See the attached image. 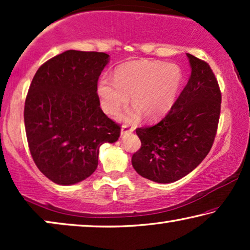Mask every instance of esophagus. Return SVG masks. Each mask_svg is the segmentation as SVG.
<instances>
[{
    "mask_svg": "<svg viewBox=\"0 0 250 250\" xmlns=\"http://www.w3.org/2000/svg\"><path fill=\"white\" fill-rule=\"evenodd\" d=\"M133 127H129V125H127V124H124L122 126V135L123 134H126V133H128V132H133Z\"/></svg>",
    "mask_w": 250,
    "mask_h": 250,
    "instance_id": "esophagus-1",
    "label": "esophagus"
}]
</instances>
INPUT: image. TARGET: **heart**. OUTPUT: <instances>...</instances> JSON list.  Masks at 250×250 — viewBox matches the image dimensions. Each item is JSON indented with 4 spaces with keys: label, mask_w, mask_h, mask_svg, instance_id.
<instances>
[{
    "label": "heart",
    "mask_w": 250,
    "mask_h": 250,
    "mask_svg": "<svg viewBox=\"0 0 250 250\" xmlns=\"http://www.w3.org/2000/svg\"><path fill=\"white\" fill-rule=\"evenodd\" d=\"M182 78L181 68L175 63L131 61L116 68L114 81L101 78L97 93L101 108L109 115H117L131 97L135 108L125 115V119L135 121L140 112L146 119H155L172 107Z\"/></svg>",
    "instance_id": "b5f03b06"
}]
</instances>
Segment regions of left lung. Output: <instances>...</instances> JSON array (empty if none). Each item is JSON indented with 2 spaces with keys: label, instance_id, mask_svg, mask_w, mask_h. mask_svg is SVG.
<instances>
[{
  "label": "left lung",
  "instance_id": "obj_1",
  "mask_svg": "<svg viewBox=\"0 0 250 250\" xmlns=\"http://www.w3.org/2000/svg\"><path fill=\"white\" fill-rule=\"evenodd\" d=\"M189 81L165 117L136 128L141 148L132 157L140 175L158 183H172L196 168L210 151L216 136L222 95L206 61L187 53Z\"/></svg>",
  "mask_w": 250,
  "mask_h": 250
}]
</instances>
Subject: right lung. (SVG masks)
Returning a JSON list of instances; mask_svg holds the SVG:
<instances>
[{"label": "right lung", "mask_w": 250, "mask_h": 250, "mask_svg": "<svg viewBox=\"0 0 250 250\" xmlns=\"http://www.w3.org/2000/svg\"><path fill=\"white\" fill-rule=\"evenodd\" d=\"M104 52L68 50L36 71L25 101V129L34 163L61 186L81 182L98 167L99 149L114 143L121 126L100 108L99 76Z\"/></svg>", "instance_id": "right-lung-1"}]
</instances>
